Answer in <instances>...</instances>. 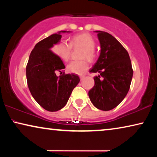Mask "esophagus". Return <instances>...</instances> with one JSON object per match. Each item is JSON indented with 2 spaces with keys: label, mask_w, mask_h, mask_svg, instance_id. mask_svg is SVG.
I'll list each match as a JSON object with an SVG mask.
<instances>
[{
  "label": "esophagus",
  "mask_w": 157,
  "mask_h": 157,
  "mask_svg": "<svg viewBox=\"0 0 157 157\" xmlns=\"http://www.w3.org/2000/svg\"><path fill=\"white\" fill-rule=\"evenodd\" d=\"M84 77H85V76H83V75H81V76H80L81 80H83V79L84 78Z\"/></svg>",
  "instance_id": "esophagus-1"
}]
</instances>
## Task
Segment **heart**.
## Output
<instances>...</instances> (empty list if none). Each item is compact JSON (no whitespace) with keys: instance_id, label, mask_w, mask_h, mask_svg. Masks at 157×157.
Segmentation results:
<instances>
[{"instance_id":"1","label":"heart","mask_w":157,"mask_h":157,"mask_svg":"<svg viewBox=\"0 0 157 157\" xmlns=\"http://www.w3.org/2000/svg\"><path fill=\"white\" fill-rule=\"evenodd\" d=\"M95 40L87 33L78 34L74 36L71 40V44L66 40H61L55 46L54 51L56 54L64 61H68L71 56L72 46L74 47L80 46L83 48L81 53V58H86L89 61H94L96 59L94 51ZM89 67V63L86 59L71 61L67 66L68 72L76 74H82Z\"/></svg>"}]
</instances>
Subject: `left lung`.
<instances>
[{
	"label": "left lung",
	"mask_w": 157,
	"mask_h": 157,
	"mask_svg": "<svg viewBox=\"0 0 157 157\" xmlns=\"http://www.w3.org/2000/svg\"><path fill=\"white\" fill-rule=\"evenodd\" d=\"M95 32L101 53L89 71L100 75L94 78L95 84L89 91V96L96 108L109 111L123 101L129 90L133 76L132 62L127 51L113 36L104 31Z\"/></svg>",
	"instance_id": "obj_1"
}]
</instances>
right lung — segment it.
Segmentation results:
<instances>
[{
  "mask_svg": "<svg viewBox=\"0 0 157 157\" xmlns=\"http://www.w3.org/2000/svg\"><path fill=\"white\" fill-rule=\"evenodd\" d=\"M61 31L49 36L36 45L30 54L26 66L28 86L36 102L48 111H59L65 106L73 89L80 81L78 75L57 76L65 66L59 56L51 51L61 38Z\"/></svg>",
  "mask_w": 157,
  "mask_h": 157,
  "instance_id": "1",
  "label": "right lung"
}]
</instances>
